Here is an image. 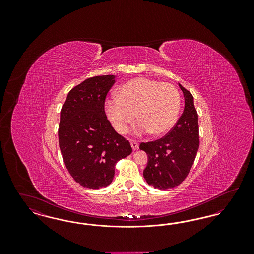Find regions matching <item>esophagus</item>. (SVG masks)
I'll list each match as a JSON object with an SVG mask.
<instances>
[{"mask_svg":"<svg viewBox=\"0 0 254 254\" xmlns=\"http://www.w3.org/2000/svg\"><path fill=\"white\" fill-rule=\"evenodd\" d=\"M130 145H131L133 150H137L139 148V144L135 140H130Z\"/></svg>","mask_w":254,"mask_h":254,"instance_id":"obj_1","label":"esophagus"}]
</instances>
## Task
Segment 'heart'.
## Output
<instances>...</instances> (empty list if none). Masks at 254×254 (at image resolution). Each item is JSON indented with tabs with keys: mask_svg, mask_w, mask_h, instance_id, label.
Wrapping results in <instances>:
<instances>
[{
	"mask_svg": "<svg viewBox=\"0 0 254 254\" xmlns=\"http://www.w3.org/2000/svg\"><path fill=\"white\" fill-rule=\"evenodd\" d=\"M116 98L105 105L107 116L117 132H127L135 120L140 122L136 131L161 136L168 132L177 120L181 98L171 84L147 78H135L117 89Z\"/></svg>",
	"mask_w": 254,
	"mask_h": 254,
	"instance_id": "1",
	"label": "heart"
}]
</instances>
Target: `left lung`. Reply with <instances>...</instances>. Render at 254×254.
I'll return each instance as SVG.
<instances>
[{
    "mask_svg": "<svg viewBox=\"0 0 254 254\" xmlns=\"http://www.w3.org/2000/svg\"><path fill=\"white\" fill-rule=\"evenodd\" d=\"M179 86L185 97L181 117L163 138L140 145V149L147 154L144 178L148 185L159 190L174 188L187 178L200 145L193 96L180 84Z\"/></svg>",
    "mask_w": 254,
    "mask_h": 254,
    "instance_id": "left-lung-1",
    "label": "left lung"
}]
</instances>
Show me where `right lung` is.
<instances>
[{"instance_id":"1","label":"right lung","mask_w":254,"mask_h":254,"mask_svg":"<svg viewBox=\"0 0 254 254\" xmlns=\"http://www.w3.org/2000/svg\"><path fill=\"white\" fill-rule=\"evenodd\" d=\"M114 75L88 78L68 92L61 109L59 146L64 165L81 186L97 190L113 180L115 165L132 152L112 127L105 101Z\"/></svg>"}]
</instances>
